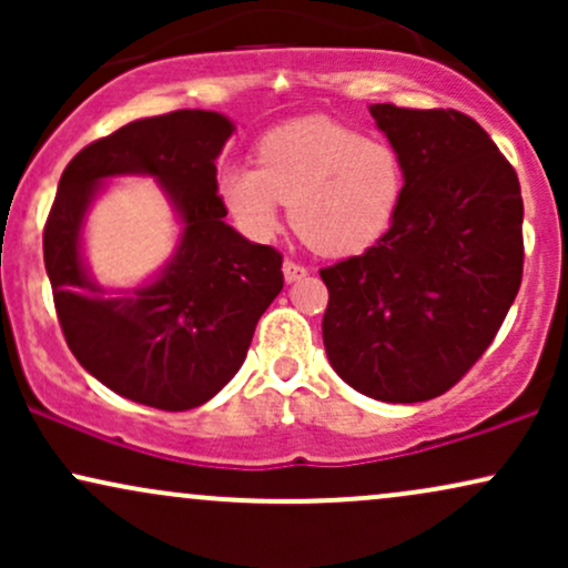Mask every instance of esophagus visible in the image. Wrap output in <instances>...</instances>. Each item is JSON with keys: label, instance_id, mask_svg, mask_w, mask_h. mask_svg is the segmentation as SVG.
<instances>
[{"label": "esophagus", "instance_id": "34e87169", "mask_svg": "<svg viewBox=\"0 0 568 568\" xmlns=\"http://www.w3.org/2000/svg\"><path fill=\"white\" fill-rule=\"evenodd\" d=\"M283 277L285 283H298V280L306 277V270L296 262H283Z\"/></svg>", "mask_w": 568, "mask_h": 568}]
</instances>
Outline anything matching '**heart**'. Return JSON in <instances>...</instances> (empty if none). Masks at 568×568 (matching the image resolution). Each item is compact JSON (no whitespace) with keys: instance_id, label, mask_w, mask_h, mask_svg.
Listing matches in <instances>:
<instances>
[{"instance_id":"heart-1","label":"heart","mask_w":568,"mask_h":568,"mask_svg":"<svg viewBox=\"0 0 568 568\" xmlns=\"http://www.w3.org/2000/svg\"><path fill=\"white\" fill-rule=\"evenodd\" d=\"M403 162L393 143L366 139L323 116L285 122L258 143V165L232 162L219 192L240 226L256 240L291 224L331 258L368 251L393 224L403 197Z\"/></svg>"}]
</instances>
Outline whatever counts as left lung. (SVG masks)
<instances>
[{
  "instance_id": "obj_1",
  "label": "left lung",
  "mask_w": 568,
  "mask_h": 568,
  "mask_svg": "<svg viewBox=\"0 0 568 568\" xmlns=\"http://www.w3.org/2000/svg\"><path fill=\"white\" fill-rule=\"evenodd\" d=\"M368 109L406 181L389 230L321 270L323 344L357 393L422 403L473 368L518 296L524 200L513 165L467 114Z\"/></svg>"
}]
</instances>
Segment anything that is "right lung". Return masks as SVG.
Here are the masks:
<instances>
[{"label": "right lung", "mask_w": 568, "mask_h": 568, "mask_svg": "<svg viewBox=\"0 0 568 568\" xmlns=\"http://www.w3.org/2000/svg\"><path fill=\"white\" fill-rule=\"evenodd\" d=\"M234 122L181 109L84 146L61 175L44 226V270L80 366L116 395L189 410L243 366L253 331L283 291V256L226 224L216 160ZM149 174L182 224L166 266L135 290H106L83 258V221L109 178Z\"/></svg>", "instance_id": "obj_1"}]
</instances>
